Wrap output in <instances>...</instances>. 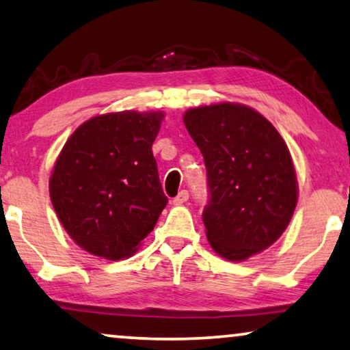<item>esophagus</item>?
<instances>
[{"instance_id": "1", "label": "esophagus", "mask_w": 350, "mask_h": 350, "mask_svg": "<svg viewBox=\"0 0 350 350\" xmlns=\"http://www.w3.org/2000/svg\"><path fill=\"white\" fill-rule=\"evenodd\" d=\"M189 200V191L187 190H182V191H179V195L176 196V198H173V204H182V203H185V201Z\"/></svg>"}]
</instances>
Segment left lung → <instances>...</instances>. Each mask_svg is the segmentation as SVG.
Instances as JSON below:
<instances>
[{
    "label": "left lung",
    "mask_w": 350,
    "mask_h": 350,
    "mask_svg": "<svg viewBox=\"0 0 350 350\" xmlns=\"http://www.w3.org/2000/svg\"><path fill=\"white\" fill-rule=\"evenodd\" d=\"M184 124L208 171L206 236L215 252L243 262L280 238L298 201L288 147L269 120L238 103L191 107Z\"/></svg>",
    "instance_id": "left-lung-1"
}]
</instances>
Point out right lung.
I'll return each instance as SVG.
<instances>
[{"label":"right lung","mask_w":350,"mask_h":350,"mask_svg":"<svg viewBox=\"0 0 350 350\" xmlns=\"http://www.w3.org/2000/svg\"><path fill=\"white\" fill-rule=\"evenodd\" d=\"M163 112L92 117L70 136L49 180L52 206L71 239L106 260L131 257L168 198L152 154Z\"/></svg>","instance_id":"add662e5"}]
</instances>
